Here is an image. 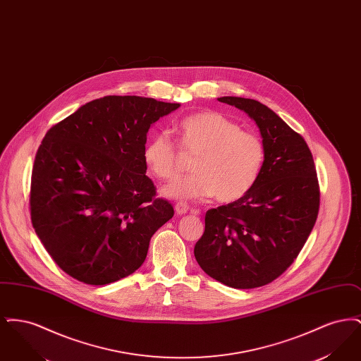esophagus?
<instances>
[{"instance_id":"esophagus-1","label":"esophagus","mask_w":361,"mask_h":361,"mask_svg":"<svg viewBox=\"0 0 361 361\" xmlns=\"http://www.w3.org/2000/svg\"><path fill=\"white\" fill-rule=\"evenodd\" d=\"M174 209H176L177 215H185L189 211V207L187 204H184V203H177L176 207H174Z\"/></svg>"}]
</instances>
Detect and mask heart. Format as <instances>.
Masks as SVG:
<instances>
[{
  "instance_id": "1",
  "label": "heart",
  "mask_w": 361,
  "mask_h": 361,
  "mask_svg": "<svg viewBox=\"0 0 361 361\" xmlns=\"http://www.w3.org/2000/svg\"><path fill=\"white\" fill-rule=\"evenodd\" d=\"M177 131L181 150L196 155L195 173L164 187L165 197L188 202L215 196L221 203H233L255 188L267 159L258 134L240 130L238 123L212 111L184 118ZM143 161L155 177L171 180L180 172L181 152L169 133L161 131L146 143Z\"/></svg>"
}]
</instances>
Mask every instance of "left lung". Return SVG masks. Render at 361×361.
<instances>
[{"instance_id": "obj_1", "label": "left lung", "mask_w": 361, "mask_h": 361, "mask_svg": "<svg viewBox=\"0 0 361 361\" xmlns=\"http://www.w3.org/2000/svg\"><path fill=\"white\" fill-rule=\"evenodd\" d=\"M218 100L256 121L267 159L247 195L207 211L195 257L224 286L257 288L286 272L309 238L319 211L317 171L305 139L271 108L233 96Z\"/></svg>"}]
</instances>
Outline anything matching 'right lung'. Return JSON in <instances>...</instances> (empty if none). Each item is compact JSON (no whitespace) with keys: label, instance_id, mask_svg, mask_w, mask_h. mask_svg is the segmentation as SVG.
Returning a JSON list of instances; mask_svg holds the SVG:
<instances>
[{"label":"right lung","instance_id":"1","mask_svg":"<svg viewBox=\"0 0 361 361\" xmlns=\"http://www.w3.org/2000/svg\"><path fill=\"white\" fill-rule=\"evenodd\" d=\"M180 106L105 96L51 127L35 157L31 221L55 264L90 286L134 274L173 206L155 199L143 149L152 124Z\"/></svg>","mask_w":361,"mask_h":361}]
</instances>
